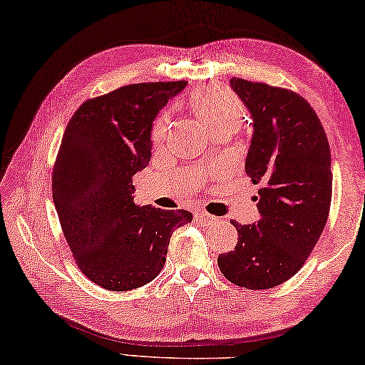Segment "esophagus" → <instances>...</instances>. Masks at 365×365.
<instances>
[{"instance_id": "34e87169", "label": "esophagus", "mask_w": 365, "mask_h": 365, "mask_svg": "<svg viewBox=\"0 0 365 365\" xmlns=\"http://www.w3.org/2000/svg\"><path fill=\"white\" fill-rule=\"evenodd\" d=\"M195 220H197V222H200V223L210 225V223H213V222H217L218 218L213 217V215H210V213H207V212H197Z\"/></svg>"}]
</instances>
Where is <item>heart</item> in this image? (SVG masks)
Instances as JSON below:
<instances>
[{
    "label": "heart",
    "mask_w": 365,
    "mask_h": 365,
    "mask_svg": "<svg viewBox=\"0 0 365 365\" xmlns=\"http://www.w3.org/2000/svg\"><path fill=\"white\" fill-rule=\"evenodd\" d=\"M190 108L210 134L218 129H236L246 116L241 101L220 87H204L195 91L190 95ZM168 129L170 113L161 111L155 118L150 130V139L155 145H160L166 139Z\"/></svg>",
    "instance_id": "b5f03b06"
}]
</instances>
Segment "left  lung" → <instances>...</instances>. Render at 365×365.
<instances>
[{
	"label": "left lung",
	"mask_w": 365,
	"mask_h": 365,
	"mask_svg": "<svg viewBox=\"0 0 365 365\" xmlns=\"http://www.w3.org/2000/svg\"><path fill=\"white\" fill-rule=\"evenodd\" d=\"M231 87L254 119L246 175L260 184L254 225L231 222L235 250L218 255L232 284L270 289L301 270L324 231L331 204V155L309 101L289 88L232 77Z\"/></svg>",
	"instance_id": "left-lung-1"
}]
</instances>
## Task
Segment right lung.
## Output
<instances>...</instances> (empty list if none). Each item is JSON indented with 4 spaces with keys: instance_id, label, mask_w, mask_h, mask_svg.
<instances>
[{
    "instance_id": "obj_1",
    "label": "right lung",
    "mask_w": 365,
    "mask_h": 365,
    "mask_svg": "<svg viewBox=\"0 0 365 365\" xmlns=\"http://www.w3.org/2000/svg\"><path fill=\"white\" fill-rule=\"evenodd\" d=\"M186 81L142 82L88 98L69 119L53 168V202L79 270L108 291H129L161 272L187 210L134 204L133 176L152 157L150 129Z\"/></svg>"
}]
</instances>
